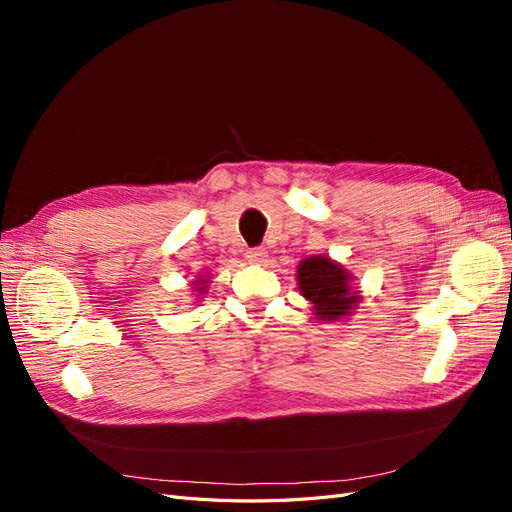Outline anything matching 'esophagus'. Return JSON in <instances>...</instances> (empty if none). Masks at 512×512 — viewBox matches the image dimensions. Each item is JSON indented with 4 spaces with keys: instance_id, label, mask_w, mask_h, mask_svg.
Listing matches in <instances>:
<instances>
[{
    "instance_id": "1",
    "label": "esophagus",
    "mask_w": 512,
    "mask_h": 512,
    "mask_svg": "<svg viewBox=\"0 0 512 512\" xmlns=\"http://www.w3.org/2000/svg\"><path fill=\"white\" fill-rule=\"evenodd\" d=\"M247 260H250L252 265H262V262L267 260V250L265 247H252V250H247Z\"/></svg>"
}]
</instances>
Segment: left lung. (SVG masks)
I'll return each instance as SVG.
<instances>
[{
    "mask_svg": "<svg viewBox=\"0 0 512 512\" xmlns=\"http://www.w3.org/2000/svg\"><path fill=\"white\" fill-rule=\"evenodd\" d=\"M297 282L303 297L314 305L318 320L335 322L352 314L361 301L352 290V275L329 256H309L297 269Z\"/></svg>",
    "mask_w": 512,
    "mask_h": 512,
    "instance_id": "8db88e82",
    "label": "left lung"
}]
</instances>
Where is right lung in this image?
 Segmentation results:
<instances>
[{"mask_svg": "<svg viewBox=\"0 0 512 512\" xmlns=\"http://www.w3.org/2000/svg\"><path fill=\"white\" fill-rule=\"evenodd\" d=\"M194 286H196V292H198V294H203L205 288H207V280H198V284H194Z\"/></svg>", "mask_w": 512, "mask_h": 512, "instance_id": "1", "label": "right lung"}]
</instances>
